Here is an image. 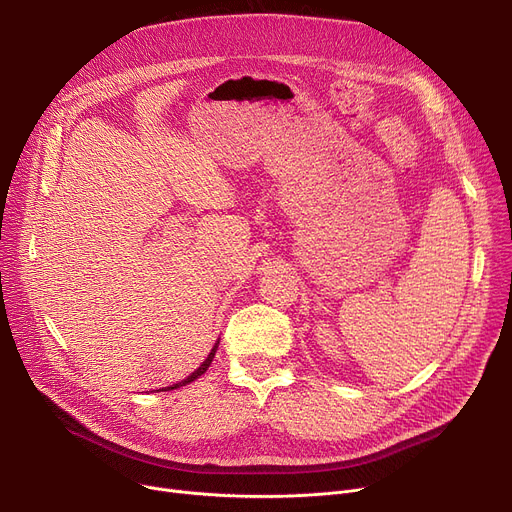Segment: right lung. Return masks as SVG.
<instances>
[{
	"instance_id": "right-lung-1",
	"label": "right lung",
	"mask_w": 512,
	"mask_h": 512,
	"mask_svg": "<svg viewBox=\"0 0 512 512\" xmlns=\"http://www.w3.org/2000/svg\"><path fill=\"white\" fill-rule=\"evenodd\" d=\"M218 344H220V342H215V344H213V348H211V353L207 355V359H205V361H203V363H201V365H199V367H197V369H195V371H193L191 375H188V378H186V380H182V382H178V384L170 386L168 390H174V388H180V386H186V384H191V382H195V380L199 378V375H203V373L207 371V367L211 365V361H213V355H215V351H218Z\"/></svg>"
}]
</instances>
